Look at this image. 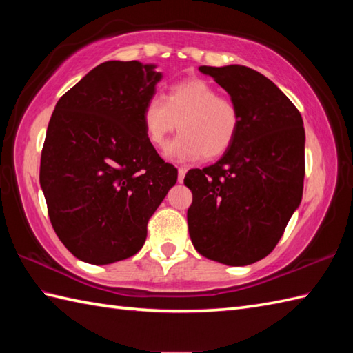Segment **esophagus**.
Here are the masks:
<instances>
[{
	"label": "esophagus",
	"mask_w": 353,
	"mask_h": 353,
	"mask_svg": "<svg viewBox=\"0 0 353 353\" xmlns=\"http://www.w3.org/2000/svg\"><path fill=\"white\" fill-rule=\"evenodd\" d=\"M185 174H186V168H179V171H177V181H179V183L183 182Z\"/></svg>",
	"instance_id": "34e87169"
}]
</instances>
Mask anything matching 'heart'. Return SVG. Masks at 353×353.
I'll use <instances>...</instances> for the list:
<instances>
[{"label":"heart","instance_id":"obj_1","mask_svg":"<svg viewBox=\"0 0 353 353\" xmlns=\"http://www.w3.org/2000/svg\"><path fill=\"white\" fill-rule=\"evenodd\" d=\"M238 108L220 97L206 80L190 79L172 85L163 99L153 95L142 108V125L150 144L163 148L168 134L172 139L165 156L172 162H194L205 157L216 159L229 152L239 132Z\"/></svg>","mask_w":353,"mask_h":353}]
</instances>
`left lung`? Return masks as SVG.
Instances as JSON below:
<instances>
[{
    "instance_id": "1",
    "label": "left lung",
    "mask_w": 353,
    "mask_h": 353,
    "mask_svg": "<svg viewBox=\"0 0 353 353\" xmlns=\"http://www.w3.org/2000/svg\"><path fill=\"white\" fill-rule=\"evenodd\" d=\"M238 108L241 124L219 162L190 170L188 228L196 250L226 265L272 252L302 201L305 129L301 112L261 72L243 65L200 66Z\"/></svg>"
}]
</instances>
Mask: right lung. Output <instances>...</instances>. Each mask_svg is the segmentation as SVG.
<instances>
[{
    "label": "right lung",
    "instance_id": "1",
    "mask_svg": "<svg viewBox=\"0 0 353 353\" xmlns=\"http://www.w3.org/2000/svg\"><path fill=\"white\" fill-rule=\"evenodd\" d=\"M162 74L153 63L109 61L57 101L39 182L59 239L74 256L106 265L133 256L177 170L150 144L142 108Z\"/></svg>",
    "mask_w": 353,
    "mask_h": 353
}]
</instances>
